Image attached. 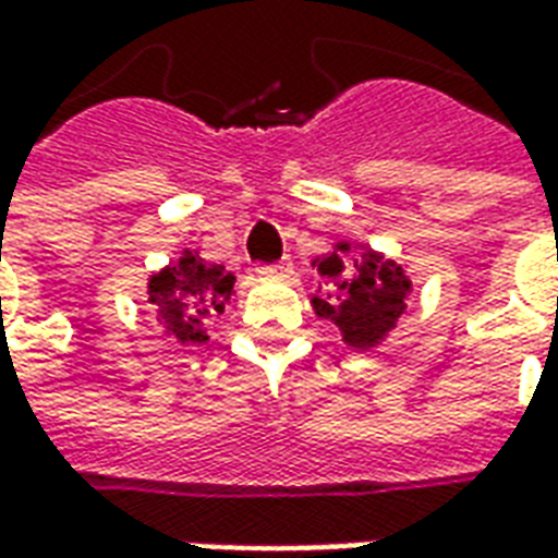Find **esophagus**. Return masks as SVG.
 <instances>
[{"label": "esophagus", "mask_w": 558, "mask_h": 558, "mask_svg": "<svg viewBox=\"0 0 558 558\" xmlns=\"http://www.w3.org/2000/svg\"><path fill=\"white\" fill-rule=\"evenodd\" d=\"M290 271H292L290 259H280V263H271V266L256 268V275H259V278H290Z\"/></svg>", "instance_id": "obj_1"}]
</instances>
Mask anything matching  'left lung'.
Returning a JSON list of instances; mask_svg holds the SVG:
<instances>
[{"label": "left lung", "mask_w": 558, "mask_h": 558, "mask_svg": "<svg viewBox=\"0 0 558 558\" xmlns=\"http://www.w3.org/2000/svg\"><path fill=\"white\" fill-rule=\"evenodd\" d=\"M314 266L326 280V292L316 290L311 299L314 314L335 323L350 350L364 352L386 343L412 292L407 266L350 239H338Z\"/></svg>", "instance_id": "8db88e82"}]
</instances>
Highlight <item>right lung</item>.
<instances>
[{
	"label": "right lung",
	"instance_id": "1",
	"mask_svg": "<svg viewBox=\"0 0 558 558\" xmlns=\"http://www.w3.org/2000/svg\"><path fill=\"white\" fill-rule=\"evenodd\" d=\"M235 275L223 266L206 263L199 251L184 247L170 266L151 271L146 280L148 304H155L160 335L179 347L208 343V323L230 304Z\"/></svg>",
	"mask_w": 558,
	"mask_h": 558
}]
</instances>
